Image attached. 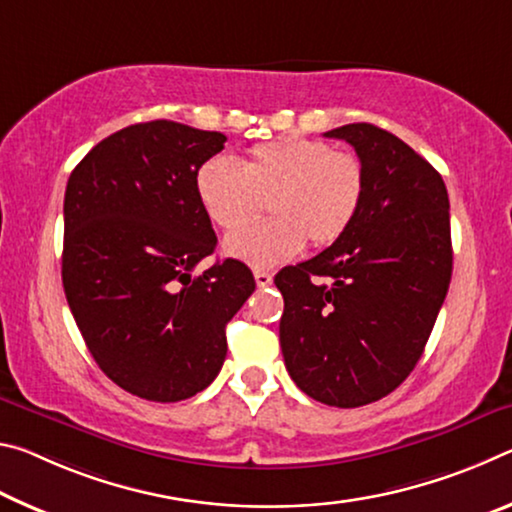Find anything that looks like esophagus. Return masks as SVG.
I'll list each match as a JSON object with an SVG mask.
<instances>
[{"instance_id": "esophagus-1", "label": "esophagus", "mask_w": 512, "mask_h": 512, "mask_svg": "<svg viewBox=\"0 0 512 512\" xmlns=\"http://www.w3.org/2000/svg\"><path fill=\"white\" fill-rule=\"evenodd\" d=\"M254 279L258 283V288H267L272 283V274L265 272V270H256L254 272Z\"/></svg>"}]
</instances>
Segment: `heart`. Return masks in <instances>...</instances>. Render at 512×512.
Masks as SVG:
<instances>
[{
    "mask_svg": "<svg viewBox=\"0 0 512 512\" xmlns=\"http://www.w3.org/2000/svg\"><path fill=\"white\" fill-rule=\"evenodd\" d=\"M197 197L208 220L235 231L268 201L273 217L231 233L224 251L254 267L295 258L306 240L320 249L345 236L367 190L363 161L313 138H281L256 145L242 165L211 158L197 172Z\"/></svg>",
    "mask_w": 512,
    "mask_h": 512,
    "instance_id": "obj_1",
    "label": "heart"
}]
</instances>
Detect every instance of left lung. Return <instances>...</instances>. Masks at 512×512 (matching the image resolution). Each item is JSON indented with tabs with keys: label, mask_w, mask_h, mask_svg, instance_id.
Listing matches in <instances>:
<instances>
[{
	"label": "left lung",
	"mask_w": 512,
	"mask_h": 512,
	"mask_svg": "<svg viewBox=\"0 0 512 512\" xmlns=\"http://www.w3.org/2000/svg\"><path fill=\"white\" fill-rule=\"evenodd\" d=\"M347 140L367 190L345 236L274 276L290 379L335 408L379 401L420 360L451 281L449 197L438 170L374 124L324 133Z\"/></svg>",
	"instance_id": "1"
}]
</instances>
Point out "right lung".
<instances>
[{
  "label": "right lung",
  "instance_id": "1",
  "mask_svg": "<svg viewBox=\"0 0 512 512\" xmlns=\"http://www.w3.org/2000/svg\"><path fill=\"white\" fill-rule=\"evenodd\" d=\"M226 136L154 120L104 138L65 188L63 288L102 372L140 399L195 397L222 370L224 326L254 292L233 258L192 270L217 245L197 172Z\"/></svg>",
  "mask_w": 512,
  "mask_h": 512
}]
</instances>
